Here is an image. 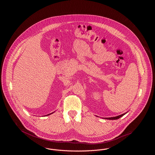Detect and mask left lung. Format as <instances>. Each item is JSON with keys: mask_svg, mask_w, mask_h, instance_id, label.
Masks as SVG:
<instances>
[{"mask_svg": "<svg viewBox=\"0 0 155 155\" xmlns=\"http://www.w3.org/2000/svg\"><path fill=\"white\" fill-rule=\"evenodd\" d=\"M122 116V115H119V116H117L116 117H106V119H109V120H116L117 119L119 118H120Z\"/></svg>", "mask_w": 155, "mask_h": 155, "instance_id": "1", "label": "left lung"}]
</instances>
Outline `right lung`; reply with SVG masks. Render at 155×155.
<instances>
[{
	"label": "right lung",
	"mask_w": 155,
	"mask_h": 155,
	"mask_svg": "<svg viewBox=\"0 0 155 155\" xmlns=\"http://www.w3.org/2000/svg\"><path fill=\"white\" fill-rule=\"evenodd\" d=\"M52 113H54V112H52ZM52 113H50V114H47V115H49V114H52Z\"/></svg>",
	"instance_id": "1"
}]
</instances>
